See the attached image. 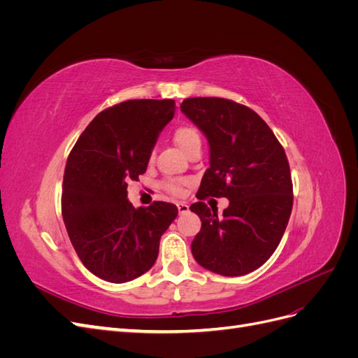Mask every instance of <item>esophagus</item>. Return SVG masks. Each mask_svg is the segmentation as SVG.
I'll list each match as a JSON object with an SVG mask.
<instances>
[{
  "label": "esophagus",
  "mask_w": 358,
  "mask_h": 358,
  "mask_svg": "<svg viewBox=\"0 0 358 358\" xmlns=\"http://www.w3.org/2000/svg\"><path fill=\"white\" fill-rule=\"evenodd\" d=\"M178 210L180 215L189 212V206L187 203H178Z\"/></svg>",
  "instance_id": "34e87169"
}]
</instances>
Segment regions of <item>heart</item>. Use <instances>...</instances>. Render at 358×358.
I'll return each instance as SVG.
<instances>
[{
  "mask_svg": "<svg viewBox=\"0 0 358 358\" xmlns=\"http://www.w3.org/2000/svg\"><path fill=\"white\" fill-rule=\"evenodd\" d=\"M173 140H175V143L185 154H188L189 150L194 149V148H200L201 146V137H200L199 131H197L196 128L188 127V125L178 127L175 131H173ZM150 158H152V155H150ZM164 187L170 192L176 194V196H180V194L183 192V188H182L183 185H182L180 182H176V180L166 182Z\"/></svg>",
  "mask_w": 358,
  "mask_h": 358,
  "instance_id": "b5f03b06",
  "label": "heart"
}]
</instances>
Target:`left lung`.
Here are the masks:
<instances>
[{
    "label": "left lung",
    "mask_w": 358,
    "mask_h": 358,
    "mask_svg": "<svg viewBox=\"0 0 358 358\" xmlns=\"http://www.w3.org/2000/svg\"><path fill=\"white\" fill-rule=\"evenodd\" d=\"M180 110L208 138L204 171L191 212L201 220L191 252L196 262L222 276H242L275 252L291 215L292 183L288 159L272 129L254 110L215 96L187 99ZM225 196L221 217L201 201Z\"/></svg>",
    "instance_id": "left-lung-1"
}]
</instances>
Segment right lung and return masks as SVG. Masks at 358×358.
<instances>
[{"instance_id":"add662e5","label":"right lung","mask_w":358,"mask_h":358,"mask_svg":"<svg viewBox=\"0 0 358 358\" xmlns=\"http://www.w3.org/2000/svg\"><path fill=\"white\" fill-rule=\"evenodd\" d=\"M173 100H128L96 115L67 159L62 218L73 248L90 272L112 284L146 273L159 239L178 216L175 204L138 208L128 201L158 136L175 116Z\"/></svg>"}]
</instances>
